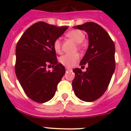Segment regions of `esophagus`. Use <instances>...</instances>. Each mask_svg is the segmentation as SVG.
Masks as SVG:
<instances>
[{
    "mask_svg": "<svg viewBox=\"0 0 131 131\" xmlns=\"http://www.w3.org/2000/svg\"><path fill=\"white\" fill-rule=\"evenodd\" d=\"M66 71H72V69H71V68H67L66 69Z\"/></svg>",
    "mask_w": 131,
    "mask_h": 131,
    "instance_id": "obj_1",
    "label": "esophagus"
}]
</instances>
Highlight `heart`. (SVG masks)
<instances>
[{
	"label": "heart",
	"instance_id": "heart-1",
	"mask_svg": "<svg viewBox=\"0 0 131 131\" xmlns=\"http://www.w3.org/2000/svg\"><path fill=\"white\" fill-rule=\"evenodd\" d=\"M66 36L68 38L73 40L74 42L78 44L77 47H79V48H82L81 42H83L85 38V35L84 34L83 31L79 29L71 30L67 33ZM53 47H54L56 52L58 53V54L61 53L62 52V41L60 38L56 39L54 40V43H53ZM79 59V55L78 54H66L61 56L59 60H60V63L65 67L71 68L78 61Z\"/></svg>",
	"mask_w": 131,
	"mask_h": 131
}]
</instances>
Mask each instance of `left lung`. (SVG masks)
<instances>
[{
    "label": "left lung",
    "instance_id": "left-lung-1",
    "mask_svg": "<svg viewBox=\"0 0 131 131\" xmlns=\"http://www.w3.org/2000/svg\"><path fill=\"white\" fill-rule=\"evenodd\" d=\"M84 30L89 36V47L80 66L88 64L86 71L73 69L75 76L72 81L74 93L80 100L92 102L106 92L115 71V45L106 30L94 22L73 27Z\"/></svg>",
    "mask_w": 131,
    "mask_h": 131
}]
</instances>
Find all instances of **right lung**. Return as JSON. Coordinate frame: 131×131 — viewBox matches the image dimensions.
Listing matches in <instances>:
<instances>
[{
  "label": "right lung",
  "mask_w": 131,
  "mask_h": 131,
  "mask_svg": "<svg viewBox=\"0 0 131 131\" xmlns=\"http://www.w3.org/2000/svg\"><path fill=\"white\" fill-rule=\"evenodd\" d=\"M68 28L39 21L24 32L16 45V76L27 96L36 102L51 100L66 73L58 62L53 43ZM48 65L52 66V72L46 71Z\"/></svg>",
  "instance_id": "add662e5"
}]
</instances>
